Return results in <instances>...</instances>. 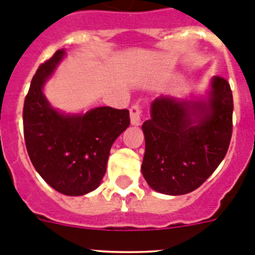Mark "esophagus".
Segmentation results:
<instances>
[{
  "instance_id": "esophagus-1",
  "label": "esophagus",
  "mask_w": 255,
  "mask_h": 255,
  "mask_svg": "<svg viewBox=\"0 0 255 255\" xmlns=\"http://www.w3.org/2000/svg\"><path fill=\"white\" fill-rule=\"evenodd\" d=\"M130 112V123L134 126L139 125L141 122V116H142V105L139 104H133L129 109Z\"/></svg>"
}]
</instances>
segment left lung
Here are the masks:
<instances>
[{
  "instance_id": "obj_1",
  "label": "left lung",
  "mask_w": 255,
  "mask_h": 255,
  "mask_svg": "<svg viewBox=\"0 0 255 255\" xmlns=\"http://www.w3.org/2000/svg\"><path fill=\"white\" fill-rule=\"evenodd\" d=\"M208 103L160 96L151 105L144 133L143 178L156 192L180 196L193 192L224 160L233 134V91L215 76Z\"/></svg>"
}]
</instances>
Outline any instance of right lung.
Here are the masks:
<instances>
[{
    "mask_svg": "<svg viewBox=\"0 0 255 255\" xmlns=\"http://www.w3.org/2000/svg\"><path fill=\"white\" fill-rule=\"evenodd\" d=\"M65 52L39 66L25 96L24 138L35 170L66 196H82L99 187L112 144L129 126V112L95 108L84 116H62L43 95V85Z\"/></svg>",
    "mask_w": 255,
    "mask_h": 255,
    "instance_id": "add662e5",
    "label": "right lung"
}]
</instances>
